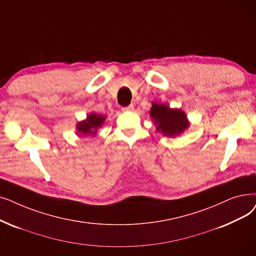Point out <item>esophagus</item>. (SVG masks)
<instances>
[{"label":"esophagus","mask_w":256,"mask_h":256,"mask_svg":"<svg viewBox=\"0 0 256 256\" xmlns=\"http://www.w3.org/2000/svg\"><path fill=\"white\" fill-rule=\"evenodd\" d=\"M122 110H124V112H130V110H134V104H130L128 106L122 108Z\"/></svg>","instance_id":"34e87169"}]
</instances>
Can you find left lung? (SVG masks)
<instances>
[{
    "instance_id": "left-lung-1",
    "label": "left lung",
    "mask_w": 256,
    "mask_h": 256,
    "mask_svg": "<svg viewBox=\"0 0 256 256\" xmlns=\"http://www.w3.org/2000/svg\"><path fill=\"white\" fill-rule=\"evenodd\" d=\"M150 116L156 126V130L170 138L180 136L190 126L183 110L172 108L166 104L152 102Z\"/></svg>"
}]
</instances>
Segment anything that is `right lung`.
<instances>
[{
	"mask_svg": "<svg viewBox=\"0 0 256 256\" xmlns=\"http://www.w3.org/2000/svg\"><path fill=\"white\" fill-rule=\"evenodd\" d=\"M106 119V116L96 114L95 112L88 114L86 119L78 121L76 124V135L95 137L98 130L104 124Z\"/></svg>",
	"mask_w": 256,
	"mask_h": 256,
	"instance_id": "obj_1",
	"label": "right lung"
}]
</instances>
